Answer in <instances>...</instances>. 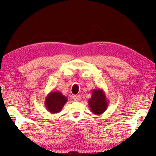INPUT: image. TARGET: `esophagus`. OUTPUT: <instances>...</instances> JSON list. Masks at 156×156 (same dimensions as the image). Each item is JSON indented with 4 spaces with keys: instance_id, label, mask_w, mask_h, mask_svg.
I'll return each instance as SVG.
<instances>
[{
    "instance_id": "esophagus-1",
    "label": "esophagus",
    "mask_w": 156,
    "mask_h": 156,
    "mask_svg": "<svg viewBox=\"0 0 156 156\" xmlns=\"http://www.w3.org/2000/svg\"><path fill=\"white\" fill-rule=\"evenodd\" d=\"M80 98L81 97L80 96H79V95H74V96H73V99L74 101H79Z\"/></svg>"
}]
</instances>
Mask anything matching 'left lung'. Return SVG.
I'll list each match as a JSON object with an SVG mask.
<instances>
[{
    "label": "left lung",
    "mask_w": 156,
    "mask_h": 156,
    "mask_svg": "<svg viewBox=\"0 0 156 156\" xmlns=\"http://www.w3.org/2000/svg\"><path fill=\"white\" fill-rule=\"evenodd\" d=\"M88 105L94 114L99 115L103 113L109 105L105 91L102 89H93L91 97L88 100Z\"/></svg>",
    "instance_id": "obj_1"
}]
</instances>
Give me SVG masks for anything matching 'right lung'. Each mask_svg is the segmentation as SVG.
Listing matches in <instances>:
<instances>
[{
	"label": "right lung",
	"mask_w": 156,
	"mask_h": 156,
	"mask_svg": "<svg viewBox=\"0 0 156 156\" xmlns=\"http://www.w3.org/2000/svg\"><path fill=\"white\" fill-rule=\"evenodd\" d=\"M67 102V97L59 91H51L47 95L44 100L46 109L51 113H58L62 109Z\"/></svg>",
	"instance_id": "obj_1"
}]
</instances>
